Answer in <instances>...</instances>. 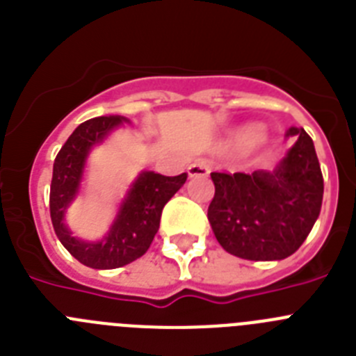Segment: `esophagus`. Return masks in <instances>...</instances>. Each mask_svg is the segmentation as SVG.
<instances>
[{
  "mask_svg": "<svg viewBox=\"0 0 356 356\" xmlns=\"http://www.w3.org/2000/svg\"><path fill=\"white\" fill-rule=\"evenodd\" d=\"M209 172H210L209 163H207V160L203 159L196 160V162H193L187 168V175L191 176V178H194V176H207Z\"/></svg>",
  "mask_w": 356,
  "mask_h": 356,
  "instance_id": "obj_1",
  "label": "esophagus"
}]
</instances>
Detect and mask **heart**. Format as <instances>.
Returning a JSON list of instances; mask_svg holds the SVG:
<instances>
[{"mask_svg": "<svg viewBox=\"0 0 356 356\" xmlns=\"http://www.w3.org/2000/svg\"><path fill=\"white\" fill-rule=\"evenodd\" d=\"M264 139V131L260 127H246L235 131L228 139V147L234 149H241V147H250L259 144Z\"/></svg>", "mask_w": 356, "mask_h": 356, "instance_id": "1", "label": "heart"}]
</instances>
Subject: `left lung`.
<instances>
[{
  "label": "left lung",
  "instance_id": "1",
  "mask_svg": "<svg viewBox=\"0 0 356 356\" xmlns=\"http://www.w3.org/2000/svg\"><path fill=\"white\" fill-rule=\"evenodd\" d=\"M296 143L273 171L212 172L209 222L217 242L238 259L284 260L308 237L323 203V175L312 139L289 128Z\"/></svg>",
  "mask_w": 356,
  "mask_h": 356
}]
</instances>
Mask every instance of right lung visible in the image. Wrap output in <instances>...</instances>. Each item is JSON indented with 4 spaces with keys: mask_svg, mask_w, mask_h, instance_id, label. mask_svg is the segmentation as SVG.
I'll list each match as a JSON object with an SVG mask.
<instances>
[{
    "mask_svg": "<svg viewBox=\"0 0 356 356\" xmlns=\"http://www.w3.org/2000/svg\"><path fill=\"white\" fill-rule=\"evenodd\" d=\"M130 119L102 115L81 122L65 140L53 163L49 212L58 241L83 266L92 269H115L140 259L151 246L160 226L162 209L184 187L187 175L162 176L140 171L128 187L106 234L97 241L72 235L65 216L81 193V181L90 151L108 139V135Z\"/></svg>",
    "mask_w": 356,
    "mask_h": 356,
    "instance_id": "1",
    "label": "right lung"
}]
</instances>
